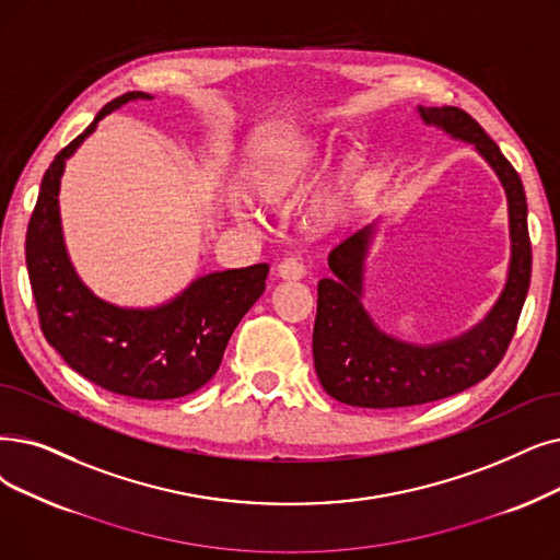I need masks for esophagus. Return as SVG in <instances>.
Here are the masks:
<instances>
[{"instance_id":"34e87169","label":"esophagus","mask_w":560,"mask_h":560,"mask_svg":"<svg viewBox=\"0 0 560 560\" xmlns=\"http://www.w3.org/2000/svg\"><path fill=\"white\" fill-rule=\"evenodd\" d=\"M277 275L283 281H300L304 279V265L298 258H285L277 265Z\"/></svg>"}]
</instances>
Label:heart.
I'll return each instance as SVG.
<instances>
[{
    "mask_svg": "<svg viewBox=\"0 0 560 560\" xmlns=\"http://www.w3.org/2000/svg\"><path fill=\"white\" fill-rule=\"evenodd\" d=\"M331 164V143L318 137H283L256 149L242 172L247 197L265 208H285L300 201ZM363 189V158L352 151L338 176L308 201L304 222L315 235L346 229L354 217ZM240 220H256L247 203L233 206Z\"/></svg>",
    "mask_w": 560,
    "mask_h": 560,
    "instance_id": "b5f03b06",
    "label": "heart"
}]
</instances>
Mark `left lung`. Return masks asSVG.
<instances>
[{"instance_id":"left-lung-1","label":"left lung","mask_w":560,"mask_h":560,"mask_svg":"<svg viewBox=\"0 0 560 560\" xmlns=\"http://www.w3.org/2000/svg\"><path fill=\"white\" fill-rule=\"evenodd\" d=\"M425 126L440 128L490 164L508 203L510 258L505 283L482 320L434 343H409L382 331L369 313L366 262L382 217L329 254L331 277L318 283L313 363L325 392L352 407H411L465 392L488 377L515 334L528 283L530 240L526 194L520 174L476 120L457 107H417Z\"/></svg>"}]
</instances>
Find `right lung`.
<instances>
[{"instance_id": "right-lung-1", "label": "right lung", "mask_w": 560, "mask_h": 560, "mask_svg": "<svg viewBox=\"0 0 560 560\" xmlns=\"http://www.w3.org/2000/svg\"><path fill=\"white\" fill-rule=\"evenodd\" d=\"M137 101H153V95L130 91L112 101L55 158L40 183L24 254L40 329L68 366L112 394L168 400L212 380L231 334L262 295L270 265L197 277L155 306H118L84 283L61 226L63 168L107 114Z\"/></svg>"}]
</instances>
